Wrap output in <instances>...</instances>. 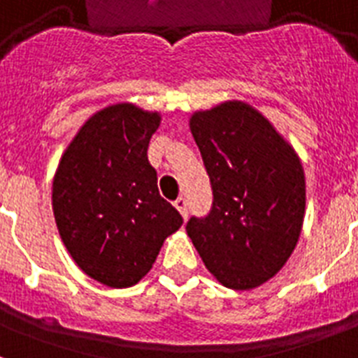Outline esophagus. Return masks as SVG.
Returning <instances> with one entry per match:
<instances>
[{
  "mask_svg": "<svg viewBox=\"0 0 358 358\" xmlns=\"http://www.w3.org/2000/svg\"><path fill=\"white\" fill-rule=\"evenodd\" d=\"M174 206H176V210L182 213V217H187V199H185V196H178V199L174 201Z\"/></svg>",
  "mask_w": 358,
  "mask_h": 358,
  "instance_id": "obj_1",
  "label": "esophagus"
}]
</instances>
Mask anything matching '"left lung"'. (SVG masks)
<instances>
[{"label":"left lung","mask_w":358,"mask_h":358,"mask_svg":"<svg viewBox=\"0 0 358 358\" xmlns=\"http://www.w3.org/2000/svg\"><path fill=\"white\" fill-rule=\"evenodd\" d=\"M213 191L212 210L187 221V236L219 282L260 286L294 252L305 217L299 156L271 122L243 102L189 120Z\"/></svg>","instance_id":"left-lung-1"}]
</instances>
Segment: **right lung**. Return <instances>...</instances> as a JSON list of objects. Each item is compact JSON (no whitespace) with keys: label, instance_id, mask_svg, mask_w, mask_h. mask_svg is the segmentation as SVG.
Wrapping results in <instances>:
<instances>
[{"label":"right lung","instance_id":"1","mask_svg":"<svg viewBox=\"0 0 358 358\" xmlns=\"http://www.w3.org/2000/svg\"><path fill=\"white\" fill-rule=\"evenodd\" d=\"M159 115L117 103L87 120L59 162L52 206L59 234L81 271L109 288L150 271L178 210L157 191L148 143Z\"/></svg>","mask_w":358,"mask_h":358}]
</instances>
